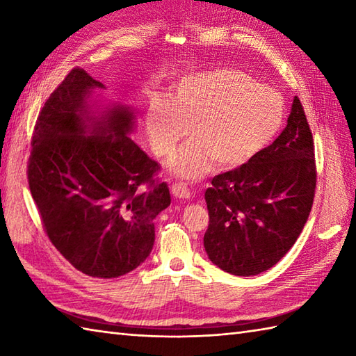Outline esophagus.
I'll use <instances>...</instances> for the list:
<instances>
[{"instance_id": "34e87169", "label": "esophagus", "mask_w": 356, "mask_h": 356, "mask_svg": "<svg viewBox=\"0 0 356 356\" xmlns=\"http://www.w3.org/2000/svg\"><path fill=\"white\" fill-rule=\"evenodd\" d=\"M171 194L176 199H190V195H191L190 190H188V186L185 184H182V182L174 184L171 186Z\"/></svg>"}]
</instances>
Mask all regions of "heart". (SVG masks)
<instances>
[{
  "mask_svg": "<svg viewBox=\"0 0 356 356\" xmlns=\"http://www.w3.org/2000/svg\"><path fill=\"white\" fill-rule=\"evenodd\" d=\"M286 105L277 90L237 69H216L180 79L168 101L153 99L145 128L154 154L166 157L191 127V142L172 157L171 171L200 179L216 162L222 170L248 165L283 130Z\"/></svg>",
  "mask_w": 356,
  "mask_h": 356,
  "instance_id": "1",
  "label": "heart"
}]
</instances>
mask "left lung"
<instances>
[{"instance_id": "8db88e82", "label": "left lung", "mask_w": 356, "mask_h": 356, "mask_svg": "<svg viewBox=\"0 0 356 356\" xmlns=\"http://www.w3.org/2000/svg\"><path fill=\"white\" fill-rule=\"evenodd\" d=\"M315 188L314 138L295 96L282 134L252 162L211 180L203 237L209 260L240 277L270 269L303 231Z\"/></svg>"}]
</instances>
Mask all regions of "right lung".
I'll list each match as a JSON object with an SVG mask.
<instances>
[{"mask_svg":"<svg viewBox=\"0 0 356 356\" xmlns=\"http://www.w3.org/2000/svg\"><path fill=\"white\" fill-rule=\"evenodd\" d=\"M73 69L36 119L27 179L51 245L82 274L116 278L139 266L154 245V218L170 207L161 170L128 138L133 113L122 105L90 116V90Z\"/></svg>","mask_w":356,"mask_h":356,"instance_id":"right-lung-1","label":"right lung"}]
</instances>
